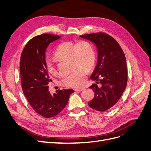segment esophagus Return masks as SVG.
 <instances>
[{"mask_svg": "<svg viewBox=\"0 0 151 151\" xmlns=\"http://www.w3.org/2000/svg\"><path fill=\"white\" fill-rule=\"evenodd\" d=\"M75 90V91H77H77H78V92H80V91H83L84 90V89H74Z\"/></svg>", "mask_w": 151, "mask_h": 151, "instance_id": "34e87169", "label": "esophagus"}]
</instances>
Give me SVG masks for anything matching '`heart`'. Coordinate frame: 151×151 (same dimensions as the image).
I'll return each instance as SVG.
<instances>
[{"mask_svg":"<svg viewBox=\"0 0 151 151\" xmlns=\"http://www.w3.org/2000/svg\"><path fill=\"white\" fill-rule=\"evenodd\" d=\"M55 57L58 59L70 61L74 69L70 74L63 76L61 84L70 88H79L86 79L87 71L91 70L94 65L96 55L94 50L90 43L82 40L77 43L66 42L60 44L55 52ZM46 68L52 75L57 73L56 67L50 59H47Z\"/></svg>","mask_w":151,"mask_h":151,"instance_id":"b5f03b06","label":"heart"}]
</instances>
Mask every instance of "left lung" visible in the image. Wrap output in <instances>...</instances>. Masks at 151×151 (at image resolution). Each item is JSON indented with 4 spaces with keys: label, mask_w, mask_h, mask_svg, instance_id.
I'll return each mask as SVG.
<instances>
[{
    "label": "left lung",
    "mask_w": 151,
    "mask_h": 151,
    "mask_svg": "<svg viewBox=\"0 0 151 151\" xmlns=\"http://www.w3.org/2000/svg\"><path fill=\"white\" fill-rule=\"evenodd\" d=\"M96 47L97 63L90 78L99 87L93 84L89 88L94 92V98L89 106L99 111H106L113 107L125 89L127 83L126 58L116 41L106 33H98L80 36Z\"/></svg>",
    "instance_id": "8db88e82"
}]
</instances>
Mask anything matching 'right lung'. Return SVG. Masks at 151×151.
Instances as JSON below:
<instances>
[{
	"label": "right lung",
	"instance_id": "obj_1",
	"mask_svg": "<svg viewBox=\"0 0 151 151\" xmlns=\"http://www.w3.org/2000/svg\"><path fill=\"white\" fill-rule=\"evenodd\" d=\"M61 36L43 34L35 36L26 45L20 60L22 91L31 106L41 116L57 115L68 103L73 89L58 90L53 95L48 91L50 79L46 68L45 52L50 43Z\"/></svg>",
	"mask_w": 151,
	"mask_h": 151
}]
</instances>
